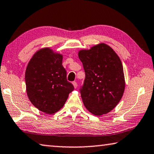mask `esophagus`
<instances>
[{
    "label": "esophagus",
    "instance_id": "34e87169",
    "mask_svg": "<svg viewBox=\"0 0 154 154\" xmlns=\"http://www.w3.org/2000/svg\"><path fill=\"white\" fill-rule=\"evenodd\" d=\"M72 85H73V86H74V88H77V82H73L72 83Z\"/></svg>",
    "mask_w": 154,
    "mask_h": 154
}]
</instances>
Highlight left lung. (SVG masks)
Returning a JSON list of instances; mask_svg holds the SVG:
<instances>
[{"label":"left lung","instance_id":"8db88e82","mask_svg":"<svg viewBox=\"0 0 154 154\" xmlns=\"http://www.w3.org/2000/svg\"><path fill=\"white\" fill-rule=\"evenodd\" d=\"M78 56L86 73L81 89L83 103L94 115L108 113L119 103L125 91V75L120 57L105 43L79 50Z\"/></svg>","mask_w":154,"mask_h":154}]
</instances>
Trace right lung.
I'll list each match as a JSON object with an SVG mask.
<instances>
[{"mask_svg":"<svg viewBox=\"0 0 154 154\" xmlns=\"http://www.w3.org/2000/svg\"><path fill=\"white\" fill-rule=\"evenodd\" d=\"M62 60V54L45 47L36 51L26 68V91L29 101L48 114L59 111L74 90L66 79Z\"/></svg>","mask_w":154,"mask_h":154,"instance_id":"add662e5","label":"right lung"}]
</instances>
